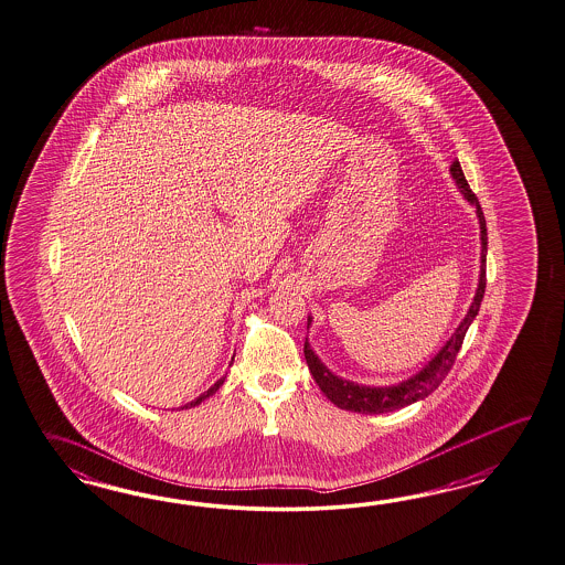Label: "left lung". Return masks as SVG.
I'll use <instances>...</instances> for the list:
<instances>
[{"mask_svg":"<svg viewBox=\"0 0 565 565\" xmlns=\"http://www.w3.org/2000/svg\"><path fill=\"white\" fill-rule=\"evenodd\" d=\"M450 174L457 180L465 199L469 203L476 204V209H478L479 227H481V275H479V287L476 297H473V303L469 307V311L461 321V326L457 328L455 335L447 342V347L443 348L435 359L419 371L418 375L407 379L399 385H393V387H364V385H356V383H350L347 379L333 375L332 371L319 361L316 352L309 347V342L305 340V361L309 364V371L316 379L319 390L323 391V395L342 409L359 412V414H385V412H393V409H399V407H405V405L428 397L443 383V379L449 375L452 364L457 361V354L463 347L465 333L469 330L471 321L478 316L479 305H481L483 292H486V280H488L486 278V252H488L486 217H483L478 196L473 194V190L469 189V184L465 180L459 160L452 161Z\"/></svg>","mask_w":565,"mask_h":565,"instance_id":"1","label":"left lung"}]
</instances>
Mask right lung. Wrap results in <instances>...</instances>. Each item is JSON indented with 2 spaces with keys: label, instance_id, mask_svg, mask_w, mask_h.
<instances>
[{
  "label": "right lung",
  "instance_id": "obj_1",
  "mask_svg": "<svg viewBox=\"0 0 565 565\" xmlns=\"http://www.w3.org/2000/svg\"><path fill=\"white\" fill-rule=\"evenodd\" d=\"M223 381H225V376H221V379H218L217 383H215V385H213V387H211V390L204 391V393H203V395H201V397H196V399H194V402H190V404L186 405V407H192V405H199V404H201V402H204V399H206V397H209V395H213V393H215V391H217L218 387H221V385H223Z\"/></svg>",
  "mask_w": 565,
  "mask_h": 565
}]
</instances>
